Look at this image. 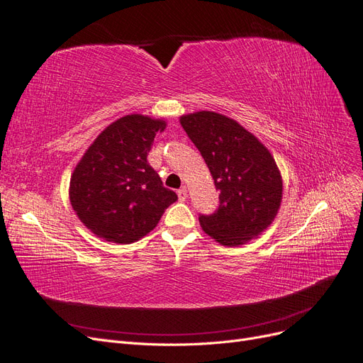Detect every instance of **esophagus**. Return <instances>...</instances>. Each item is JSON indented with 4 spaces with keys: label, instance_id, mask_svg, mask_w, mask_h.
<instances>
[{
    "label": "esophagus",
    "instance_id": "34e87169",
    "mask_svg": "<svg viewBox=\"0 0 363 363\" xmlns=\"http://www.w3.org/2000/svg\"><path fill=\"white\" fill-rule=\"evenodd\" d=\"M177 195H179V200H180V201H184L186 199H188V189H186L184 186H183V188H180V189L177 191Z\"/></svg>",
    "mask_w": 363,
    "mask_h": 363
}]
</instances>
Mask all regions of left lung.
<instances>
[{"mask_svg":"<svg viewBox=\"0 0 363 363\" xmlns=\"http://www.w3.org/2000/svg\"><path fill=\"white\" fill-rule=\"evenodd\" d=\"M180 124L201 152L219 191L215 213L200 215L204 232L227 247L262 235L276 218L283 195L281 175L268 148L221 113L183 115Z\"/></svg>","mask_w":363,"mask_h":363,"instance_id":"8db88e82","label":"left lung"}]
</instances>
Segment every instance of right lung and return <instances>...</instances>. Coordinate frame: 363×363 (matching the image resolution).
Instances as JSON below:
<instances>
[{"label": "right lung", "mask_w": 363, "mask_h": 363, "mask_svg": "<svg viewBox=\"0 0 363 363\" xmlns=\"http://www.w3.org/2000/svg\"><path fill=\"white\" fill-rule=\"evenodd\" d=\"M167 123L127 115L106 127L71 175L69 200L80 221L108 242L131 244L157 225L177 194L163 186L147 156Z\"/></svg>", "instance_id": "add662e5"}]
</instances>
